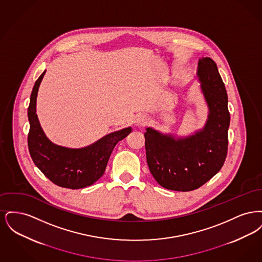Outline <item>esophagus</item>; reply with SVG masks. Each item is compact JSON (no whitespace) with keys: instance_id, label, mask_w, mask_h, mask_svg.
I'll return each instance as SVG.
<instances>
[{"instance_id":"esophagus-1","label":"esophagus","mask_w":262,"mask_h":262,"mask_svg":"<svg viewBox=\"0 0 262 262\" xmlns=\"http://www.w3.org/2000/svg\"><path fill=\"white\" fill-rule=\"evenodd\" d=\"M149 123V119L144 116V115H141V116H138V118L136 121V124L137 126H144V125H147Z\"/></svg>"}]
</instances>
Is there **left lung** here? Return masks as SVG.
Masks as SVG:
<instances>
[{
    "label": "left lung",
    "instance_id": "1",
    "mask_svg": "<svg viewBox=\"0 0 262 262\" xmlns=\"http://www.w3.org/2000/svg\"><path fill=\"white\" fill-rule=\"evenodd\" d=\"M196 76L208 107L204 126L187 137L162 134L152 127L144 133L150 173L167 189H196L217 174L228 151L230 113L224 82L215 62L199 61Z\"/></svg>",
    "mask_w": 262,
    "mask_h": 262
}]
</instances>
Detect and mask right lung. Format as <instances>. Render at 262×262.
Wrapping results in <instances>:
<instances>
[{
	"label": "right lung",
	"mask_w": 262,
	"mask_h": 262,
	"mask_svg": "<svg viewBox=\"0 0 262 262\" xmlns=\"http://www.w3.org/2000/svg\"><path fill=\"white\" fill-rule=\"evenodd\" d=\"M45 73L35 81L27 111L30 156L38 169L59 187L77 189L91 186L103 176L114 147L132 133V127L108 134L82 148H69L53 143L43 132L36 114L38 89Z\"/></svg>",
	"instance_id": "right-lung-1"
}]
</instances>
